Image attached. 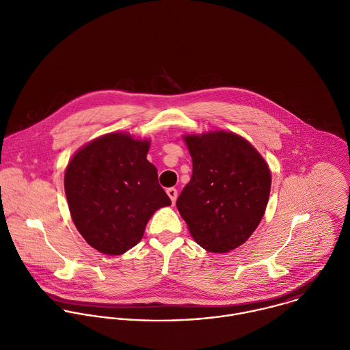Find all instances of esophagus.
Here are the masks:
<instances>
[{"label": "esophagus", "instance_id": "34e87169", "mask_svg": "<svg viewBox=\"0 0 350 350\" xmlns=\"http://www.w3.org/2000/svg\"><path fill=\"white\" fill-rule=\"evenodd\" d=\"M167 194H168V197H170V200L172 201V204L176 201V198H178V190L176 189H174V187H171V189H167Z\"/></svg>", "mask_w": 350, "mask_h": 350}]
</instances>
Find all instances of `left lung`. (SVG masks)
<instances>
[{"label":"left lung","instance_id":"left-lung-1","mask_svg":"<svg viewBox=\"0 0 350 350\" xmlns=\"http://www.w3.org/2000/svg\"><path fill=\"white\" fill-rule=\"evenodd\" d=\"M183 139L193 175L176 208L202 248L230 252L247 241L265 215L270 168L252 144L232 131L185 134Z\"/></svg>","mask_w":350,"mask_h":350}]
</instances>
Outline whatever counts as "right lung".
I'll return each mask as SVG.
<instances>
[{
	"label": "right lung",
	"mask_w": 350,
	"mask_h": 350,
	"mask_svg": "<svg viewBox=\"0 0 350 350\" xmlns=\"http://www.w3.org/2000/svg\"><path fill=\"white\" fill-rule=\"evenodd\" d=\"M150 141L114 131L81 146L65 170L72 220L85 241L106 255H120L144 236L153 213L171 205L146 160Z\"/></svg>",
	"instance_id": "1"
}]
</instances>
